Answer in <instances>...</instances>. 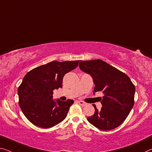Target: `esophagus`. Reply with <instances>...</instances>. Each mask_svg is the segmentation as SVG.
Returning <instances> with one entry per match:
<instances>
[{
	"instance_id": "obj_1",
	"label": "esophagus",
	"mask_w": 152,
	"mask_h": 152,
	"mask_svg": "<svg viewBox=\"0 0 152 152\" xmlns=\"http://www.w3.org/2000/svg\"><path fill=\"white\" fill-rule=\"evenodd\" d=\"M78 103L80 104L82 106H85V105H86V103L85 102H83V101H78Z\"/></svg>"
}]
</instances>
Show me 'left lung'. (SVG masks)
<instances>
[{
    "mask_svg": "<svg viewBox=\"0 0 152 152\" xmlns=\"http://www.w3.org/2000/svg\"><path fill=\"white\" fill-rule=\"evenodd\" d=\"M82 71L90 74L95 84L93 92L104 94L102 107L98 110L95 105V114L87 118L93 126L102 131L119 126L128 116L134 105L135 87L123 72L100 59L80 61Z\"/></svg>",
    "mask_w": 152,
    "mask_h": 152,
    "instance_id": "1",
    "label": "left lung"
}]
</instances>
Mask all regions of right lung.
Instances as JSON below:
<instances>
[{"label": "right lung", "mask_w": 152, "mask_h": 152, "mask_svg": "<svg viewBox=\"0 0 152 152\" xmlns=\"http://www.w3.org/2000/svg\"><path fill=\"white\" fill-rule=\"evenodd\" d=\"M79 61H53L28 72L18 88L19 105L27 119L40 128L49 129L66 118L72 99H53V90L62 88L65 74L78 66Z\"/></svg>", "instance_id": "1"}]
</instances>
